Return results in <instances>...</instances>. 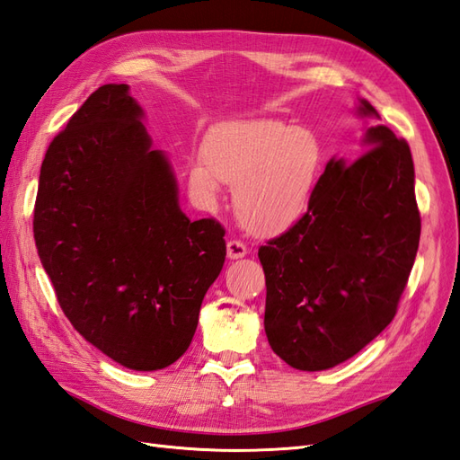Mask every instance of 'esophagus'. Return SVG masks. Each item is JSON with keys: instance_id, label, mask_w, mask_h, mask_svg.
<instances>
[{"instance_id": "1", "label": "esophagus", "mask_w": 460, "mask_h": 460, "mask_svg": "<svg viewBox=\"0 0 460 460\" xmlns=\"http://www.w3.org/2000/svg\"><path fill=\"white\" fill-rule=\"evenodd\" d=\"M246 252H249V249H246V244L244 243H241V241H229L227 243V256L229 258H243Z\"/></svg>"}]
</instances>
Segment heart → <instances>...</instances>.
I'll return each mask as SVG.
<instances>
[{"label": "heart", "mask_w": 460, "mask_h": 460, "mask_svg": "<svg viewBox=\"0 0 460 460\" xmlns=\"http://www.w3.org/2000/svg\"><path fill=\"white\" fill-rule=\"evenodd\" d=\"M323 147L311 129L276 118L217 126L196 157L188 184L199 202L216 204L223 182L234 184L233 206L244 229L274 234L307 209L319 182Z\"/></svg>", "instance_id": "obj_1"}]
</instances>
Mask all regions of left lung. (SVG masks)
<instances>
[{"instance_id": "1", "label": "left lung", "mask_w": 460, "mask_h": 460, "mask_svg": "<svg viewBox=\"0 0 460 460\" xmlns=\"http://www.w3.org/2000/svg\"><path fill=\"white\" fill-rule=\"evenodd\" d=\"M359 114L376 111L361 101ZM365 144L349 164L328 161L301 219L258 249L268 342L301 371L331 369L379 336L416 261L410 147L383 124L367 128Z\"/></svg>"}]
</instances>
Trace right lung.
Wrapping results in <instances>:
<instances>
[{
  "instance_id": "right-lung-1",
  "label": "right lung",
  "mask_w": 460,
  "mask_h": 460,
  "mask_svg": "<svg viewBox=\"0 0 460 460\" xmlns=\"http://www.w3.org/2000/svg\"><path fill=\"white\" fill-rule=\"evenodd\" d=\"M128 85L99 87L46 151L34 243L58 303L87 342L128 369L169 367L192 342L226 262V229L179 208Z\"/></svg>"
}]
</instances>
